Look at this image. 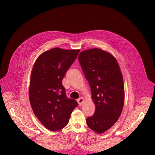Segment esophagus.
I'll use <instances>...</instances> for the list:
<instances>
[{"mask_svg":"<svg viewBox=\"0 0 155 155\" xmlns=\"http://www.w3.org/2000/svg\"><path fill=\"white\" fill-rule=\"evenodd\" d=\"M77 101H78V103L79 105L80 106H81L83 105V104H84V103L85 101H84V98L83 97H80L79 99H78Z\"/></svg>","mask_w":155,"mask_h":155,"instance_id":"1","label":"esophagus"}]
</instances>
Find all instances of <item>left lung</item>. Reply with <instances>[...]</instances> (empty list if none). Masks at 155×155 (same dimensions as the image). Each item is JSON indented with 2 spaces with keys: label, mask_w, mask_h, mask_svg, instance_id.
I'll return each instance as SVG.
<instances>
[{
  "label": "left lung",
  "mask_w": 155,
  "mask_h": 155,
  "mask_svg": "<svg viewBox=\"0 0 155 155\" xmlns=\"http://www.w3.org/2000/svg\"><path fill=\"white\" fill-rule=\"evenodd\" d=\"M78 59L95 105L87 124L92 131L102 134L116 122L122 111L125 91L121 70L116 58L101 49L83 51Z\"/></svg>",
  "instance_id": "8db88e82"
}]
</instances>
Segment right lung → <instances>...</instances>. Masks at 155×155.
<instances>
[{
    "mask_svg": "<svg viewBox=\"0 0 155 155\" xmlns=\"http://www.w3.org/2000/svg\"><path fill=\"white\" fill-rule=\"evenodd\" d=\"M80 49L52 48L41 54L31 73L29 100L38 120L46 128L57 131L64 128L78 106L67 98L62 80Z\"/></svg>",
    "mask_w": 155,
    "mask_h": 155,
    "instance_id": "add662e5",
    "label": "right lung"
}]
</instances>
